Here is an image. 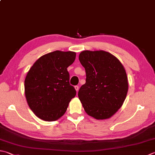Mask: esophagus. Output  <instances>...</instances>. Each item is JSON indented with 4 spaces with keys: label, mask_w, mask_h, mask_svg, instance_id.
<instances>
[{
    "label": "esophagus",
    "mask_w": 155,
    "mask_h": 155,
    "mask_svg": "<svg viewBox=\"0 0 155 155\" xmlns=\"http://www.w3.org/2000/svg\"><path fill=\"white\" fill-rule=\"evenodd\" d=\"M74 89H75V90L76 91H77V92H78V89H79V87H78V86H75L74 87Z\"/></svg>",
    "instance_id": "obj_1"
}]
</instances>
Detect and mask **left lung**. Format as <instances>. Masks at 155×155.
I'll use <instances>...</instances> for the list:
<instances>
[{
    "label": "left lung",
    "mask_w": 155,
    "mask_h": 155,
    "mask_svg": "<svg viewBox=\"0 0 155 155\" xmlns=\"http://www.w3.org/2000/svg\"><path fill=\"white\" fill-rule=\"evenodd\" d=\"M78 59L87 77L78 93L84 111L97 120L110 118L122 107L128 93L125 68L116 56L104 50L83 51Z\"/></svg>",
    "instance_id": "1"
}]
</instances>
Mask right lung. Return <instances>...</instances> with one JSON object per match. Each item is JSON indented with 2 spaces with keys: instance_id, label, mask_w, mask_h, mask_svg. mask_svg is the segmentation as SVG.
<instances>
[{
  "instance_id": "add662e5",
  "label": "right lung",
  "mask_w": 155,
  "mask_h": 155,
  "mask_svg": "<svg viewBox=\"0 0 155 155\" xmlns=\"http://www.w3.org/2000/svg\"><path fill=\"white\" fill-rule=\"evenodd\" d=\"M74 51L56 50L41 56L27 72L25 95L36 116L46 122L61 117L77 92L69 83L67 68L74 62Z\"/></svg>"
}]
</instances>
